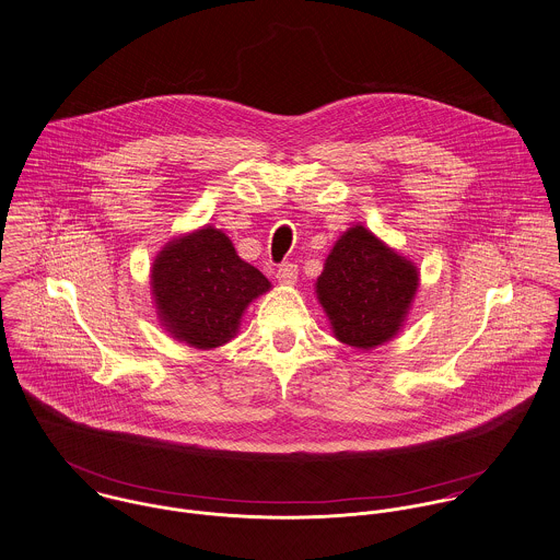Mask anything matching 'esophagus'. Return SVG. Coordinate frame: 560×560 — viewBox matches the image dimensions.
I'll return each mask as SVG.
<instances>
[{
	"label": "esophagus",
	"instance_id": "obj_1",
	"mask_svg": "<svg viewBox=\"0 0 560 560\" xmlns=\"http://www.w3.org/2000/svg\"><path fill=\"white\" fill-rule=\"evenodd\" d=\"M299 277V266L296 264H281L277 268V281L283 285H294Z\"/></svg>",
	"mask_w": 560,
	"mask_h": 560
}]
</instances>
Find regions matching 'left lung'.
<instances>
[{"mask_svg":"<svg viewBox=\"0 0 560 560\" xmlns=\"http://www.w3.org/2000/svg\"><path fill=\"white\" fill-rule=\"evenodd\" d=\"M419 283L415 261L388 247L365 225H352L328 253L315 281V296L332 335L368 352L399 335Z\"/></svg>","mask_w":560,"mask_h":560,"instance_id":"1","label":"left lung"}]
</instances>
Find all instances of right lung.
I'll return each mask as SVG.
<instances>
[{"instance_id":"add662e5","label":"right lung","mask_w":560,"mask_h":560,"mask_svg":"<svg viewBox=\"0 0 560 560\" xmlns=\"http://www.w3.org/2000/svg\"><path fill=\"white\" fill-rule=\"evenodd\" d=\"M270 288V281L236 253L228 234L212 225L172 238L150 268L161 326L197 350L232 341L247 307Z\"/></svg>"}]
</instances>
